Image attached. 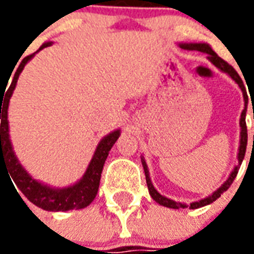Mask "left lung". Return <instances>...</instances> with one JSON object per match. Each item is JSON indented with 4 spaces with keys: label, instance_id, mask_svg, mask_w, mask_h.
Returning a JSON list of instances; mask_svg holds the SVG:
<instances>
[{
    "label": "left lung",
    "instance_id": "obj_1",
    "mask_svg": "<svg viewBox=\"0 0 254 254\" xmlns=\"http://www.w3.org/2000/svg\"><path fill=\"white\" fill-rule=\"evenodd\" d=\"M182 49H187V50H197V52H201V53H207L208 54V60L211 61V63L215 65L216 67H219L222 72L227 73L230 77L234 80L235 83L240 85L241 91H242V94H244V100H245V109L242 111V114H241V121H240V127H241V138H240V149H238V165L235 166L234 170L231 171V174L227 178V181L224 182L222 187L219 188L218 190H215L211 194V196L205 197V198H202L200 201H194L190 202V205H187V204H182V202L174 201V200H170V198H167V197L162 196L159 191L156 190L152 185V182H151V178H149V173H148V167H147V163H145V160L141 159V163H143L144 167V173H145V180H147V187H148L149 194L151 197L154 198L155 201L160 204V205H163V207L167 208H174V209H178V208H190V209H196V208L204 207V205H208V204H211L213 202L216 198L220 197V194L226 191L230 188V185L233 184L234 181V178L238 174V170H240V166L242 163V160H244V156H245L246 152V145H248V129H246V121H245V117H246V109H248V94H246V88L245 85H244V81L241 80L240 74L237 73L234 67L229 65V64L226 63L224 60L219 57L216 53L213 52L212 49L209 45L207 43H184L181 45ZM253 120H254V109H253Z\"/></svg>",
    "mask_w": 254,
    "mask_h": 254
}]
</instances>
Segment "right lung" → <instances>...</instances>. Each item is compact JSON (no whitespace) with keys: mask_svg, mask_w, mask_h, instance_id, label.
<instances>
[{"mask_svg":"<svg viewBox=\"0 0 254 254\" xmlns=\"http://www.w3.org/2000/svg\"><path fill=\"white\" fill-rule=\"evenodd\" d=\"M52 42H46L41 46L39 50L45 49V47L50 46ZM38 50V52H39ZM36 52V53H38ZM35 56L31 54L21 61V64L17 67V70L14 73L13 80L10 83V87L6 88V92H3L5 97L1 96L0 92V167L1 163L8 167V171L12 180L16 184V187L19 188L21 193L24 194L31 202H34L36 207L46 209V211H69V209H81L89 205L92 200L98 193L100 182V174L103 170V166L107 159V155L111 147L114 145L117 138L120 137L121 130H114V132L109 133L107 136L100 140L98 147L95 149V154L92 159L89 162L87 171L84 173L83 178L74 185L63 189H56V188H50L41 184L25 171L23 166L20 165L19 160L16 158V155L12 148L10 144V138H9V122H8V106L10 96L13 94V89L16 88V83L19 78L20 73L24 69L25 64L30 61L31 58ZM12 74V73H10Z\"/></svg>","mask_w":254,"mask_h":254,"instance_id":"obj_1","label":"right lung"}]
</instances>
